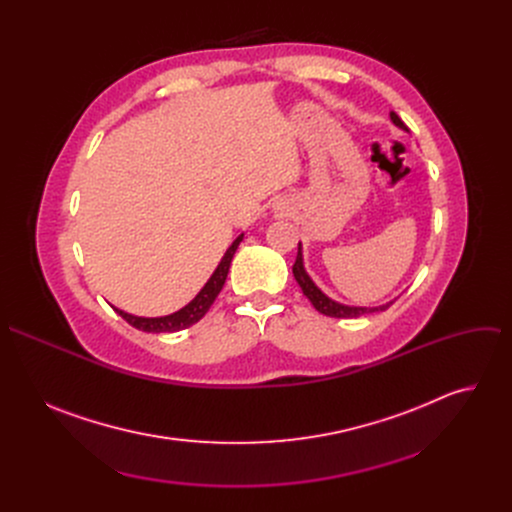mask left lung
Masks as SVG:
<instances>
[{"label":"left lung","instance_id":"left-lung-1","mask_svg":"<svg viewBox=\"0 0 512 512\" xmlns=\"http://www.w3.org/2000/svg\"><path fill=\"white\" fill-rule=\"evenodd\" d=\"M393 125H397L399 129L407 131L405 123L399 119V115L395 111L389 113ZM291 271H294V277L298 281V285L302 287L304 296L312 302V306L324 314V316H330V318H360V316H367V314H375V312H385L395 300H389L381 306H350V304H342V302H336L332 300L330 296H326L324 291L314 283V279L308 275L306 271V265H304V247L302 243H298V257H296V263L294 267H291Z\"/></svg>","mask_w":512,"mask_h":512}]
</instances>
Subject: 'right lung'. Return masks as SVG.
<instances>
[{"label": "right lung", "mask_w": 512, "mask_h": 512, "mask_svg": "<svg viewBox=\"0 0 512 512\" xmlns=\"http://www.w3.org/2000/svg\"><path fill=\"white\" fill-rule=\"evenodd\" d=\"M243 233L231 243V247L225 251L221 263L216 265V269L212 271V275L208 277V281L202 285V289L198 291V294L184 306L180 308L178 312L174 314H168V316H158V318H143V316H133V314H127L119 308H113L125 322H129L133 328L137 330H143V332H154V334H160V332H178V330H184L192 324H196L198 320L204 318V314L210 310V306L214 304L216 296L221 294V289L227 281V273H229V267H231V261H233V255L237 251V247L241 245L243 241Z\"/></svg>", "instance_id": "add662e5"}]
</instances>
